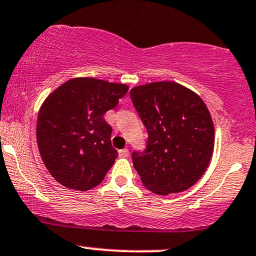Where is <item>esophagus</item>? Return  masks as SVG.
I'll list each match as a JSON object with an SVG mask.
<instances>
[{"mask_svg": "<svg viewBox=\"0 0 256 256\" xmlns=\"http://www.w3.org/2000/svg\"><path fill=\"white\" fill-rule=\"evenodd\" d=\"M119 156H122V158H126V156H128V148L120 150H119Z\"/></svg>", "mask_w": 256, "mask_h": 256, "instance_id": "esophagus-1", "label": "esophagus"}]
</instances>
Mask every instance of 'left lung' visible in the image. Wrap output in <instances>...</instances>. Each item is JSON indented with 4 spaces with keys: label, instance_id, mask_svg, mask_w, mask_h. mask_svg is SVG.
Listing matches in <instances>:
<instances>
[{
    "label": "left lung",
    "instance_id": "1",
    "mask_svg": "<svg viewBox=\"0 0 256 256\" xmlns=\"http://www.w3.org/2000/svg\"><path fill=\"white\" fill-rule=\"evenodd\" d=\"M130 96L148 132L146 150L132 152L142 184L159 196L192 187L214 150V124L206 103L171 81L134 87Z\"/></svg>",
    "mask_w": 256,
    "mask_h": 256
}]
</instances>
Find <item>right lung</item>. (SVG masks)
<instances>
[{"mask_svg":"<svg viewBox=\"0 0 256 256\" xmlns=\"http://www.w3.org/2000/svg\"><path fill=\"white\" fill-rule=\"evenodd\" d=\"M124 84L75 78L52 92L38 112L36 140L47 170L64 187L88 190L118 156L104 114L128 92Z\"/></svg>","mask_w":256,"mask_h":256,"instance_id":"add662e5","label":"right lung"}]
</instances>
